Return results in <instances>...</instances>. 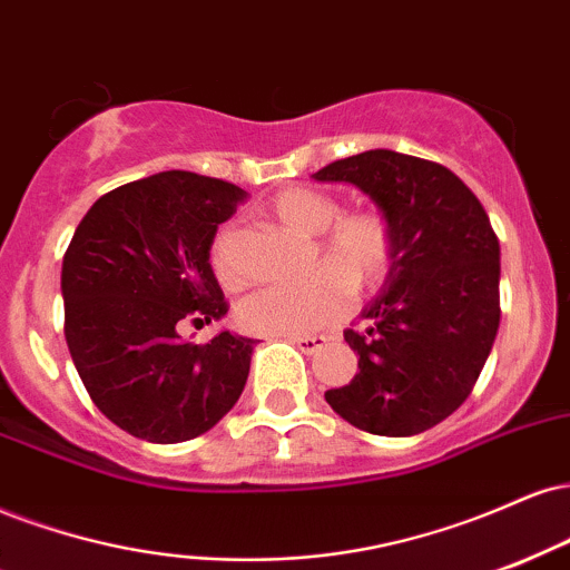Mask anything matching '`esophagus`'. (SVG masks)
<instances>
[{"label":"esophagus","mask_w":570,"mask_h":570,"mask_svg":"<svg viewBox=\"0 0 570 570\" xmlns=\"http://www.w3.org/2000/svg\"><path fill=\"white\" fill-rule=\"evenodd\" d=\"M294 345L299 347V351L313 355L318 351H324V347L328 345V337H324V334H307V337H292Z\"/></svg>","instance_id":"obj_1"}]
</instances>
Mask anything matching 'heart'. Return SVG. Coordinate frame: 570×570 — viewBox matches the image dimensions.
<instances>
[{
    "mask_svg": "<svg viewBox=\"0 0 570 570\" xmlns=\"http://www.w3.org/2000/svg\"><path fill=\"white\" fill-rule=\"evenodd\" d=\"M328 190L294 185L273 194L265 212L281 225L313 236L311 273L299 284L271 286L238 305V324L265 337H299L340 324L351 307V292L372 294L395 265L393 219L380 207L340 212ZM212 276L225 289H242L246 276L233 249L228 225L215 230L207 249Z\"/></svg>",
    "mask_w": 570,
    "mask_h": 570,
    "instance_id": "obj_1",
    "label": "heart"
}]
</instances>
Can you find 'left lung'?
Listing matches in <instances>:
<instances>
[{
	"label": "left lung",
	"instance_id": "8db88e82",
	"mask_svg": "<svg viewBox=\"0 0 570 570\" xmlns=\"http://www.w3.org/2000/svg\"><path fill=\"white\" fill-rule=\"evenodd\" d=\"M315 180L353 183L387 212L395 265L345 340L358 374L326 390L342 420L372 435L435 428L468 401L499 332V238L483 204L443 164L363 150Z\"/></svg>",
	"mask_w": 570,
	"mask_h": 570
}]
</instances>
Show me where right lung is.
Segmentation results:
<instances>
[{
  "label": "right lung",
  "mask_w": 570,
  "mask_h": 570,
  "mask_svg": "<svg viewBox=\"0 0 570 570\" xmlns=\"http://www.w3.org/2000/svg\"><path fill=\"white\" fill-rule=\"evenodd\" d=\"M242 198L238 185L169 169L100 196L68 244V351L95 406L129 435L190 441L242 395L252 340L177 334L228 313L207 249Z\"/></svg>",
  "instance_id": "obj_1"
}]
</instances>
